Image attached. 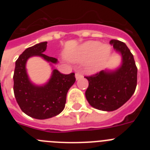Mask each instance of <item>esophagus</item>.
<instances>
[{
    "mask_svg": "<svg viewBox=\"0 0 150 150\" xmlns=\"http://www.w3.org/2000/svg\"><path fill=\"white\" fill-rule=\"evenodd\" d=\"M75 76H76V79H81V78L83 77V75H82L80 73H76Z\"/></svg>",
    "mask_w": 150,
    "mask_h": 150,
    "instance_id": "1",
    "label": "esophagus"
}]
</instances>
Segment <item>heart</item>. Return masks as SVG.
<instances>
[{"label": "heart", "mask_w": 150, "mask_h": 150, "mask_svg": "<svg viewBox=\"0 0 150 150\" xmlns=\"http://www.w3.org/2000/svg\"><path fill=\"white\" fill-rule=\"evenodd\" d=\"M110 52V47L107 45H102L98 41H88L79 46L73 58L74 61L79 62L89 59L86 64V69L88 72L94 73L105 63Z\"/></svg>", "instance_id": "b5f03b06"}]
</instances>
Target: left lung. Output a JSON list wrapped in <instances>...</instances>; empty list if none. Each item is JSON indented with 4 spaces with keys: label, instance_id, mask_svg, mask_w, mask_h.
Instances as JSON below:
<instances>
[{
    "label": "left lung",
    "instance_id": "8db88e82",
    "mask_svg": "<svg viewBox=\"0 0 150 150\" xmlns=\"http://www.w3.org/2000/svg\"><path fill=\"white\" fill-rule=\"evenodd\" d=\"M122 56V64L116 71H101L86 76L88 86L86 97L91 107L104 111L120 108L134 93L137 81V68L134 56L125 43L117 40L110 42Z\"/></svg>",
    "mask_w": 150,
    "mask_h": 150
}]
</instances>
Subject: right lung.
Segmentation results:
<instances>
[{
	"label": "right lung",
	"instance_id": "1",
	"mask_svg": "<svg viewBox=\"0 0 150 150\" xmlns=\"http://www.w3.org/2000/svg\"><path fill=\"white\" fill-rule=\"evenodd\" d=\"M46 46L47 42H43L26 49L16 62L13 74V91L18 106L25 114L38 120L59 114L65 107L67 91L76 81L74 73L64 74L55 69L49 83L43 86L30 83L25 70L30 57L39 55L51 63L57 62V59L43 54Z\"/></svg>",
	"mask_w": 150,
	"mask_h": 150
}]
</instances>
